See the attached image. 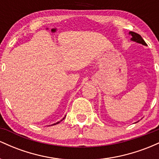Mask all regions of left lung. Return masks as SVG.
Here are the masks:
<instances>
[{"mask_svg":"<svg viewBox=\"0 0 159 159\" xmlns=\"http://www.w3.org/2000/svg\"><path fill=\"white\" fill-rule=\"evenodd\" d=\"M129 34L132 36L131 41L135 42V43H139V44H141L143 45H146V46L147 45V43L144 42L143 38H142L141 36H140V35H139L138 34H137V33H134V32H132V31H130L129 32ZM136 123H138V122H136Z\"/></svg>","mask_w":159,"mask_h":159,"instance_id":"1","label":"left lung"}]
</instances>
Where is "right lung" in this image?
<instances>
[{
  "label": "right lung",
  "mask_w": 159,
  "mask_h": 159,
  "mask_svg": "<svg viewBox=\"0 0 159 159\" xmlns=\"http://www.w3.org/2000/svg\"><path fill=\"white\" fill-rule=\"evenodd\" d=\"M65 117H66V115H65V116H64V117H63V119H62V120H61V121H59V122H57V123H56L52 124V125H57V124L60 123H61V121H63V120H64V119H65ZM50 125H48V126H50Z\"/></svg>",
  "instance_id": "right-lung-1"
}]
</instances>
